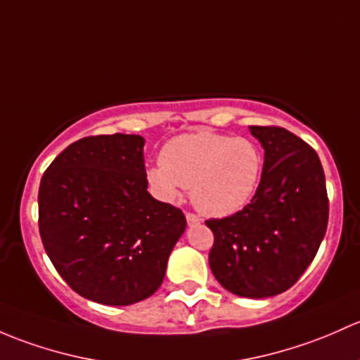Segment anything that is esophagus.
<instances>
[{
    "label": "esophagus",
    "mask_w": 360,
    "mask_h": 360,
    "mask_svg": "<svg viewBox=\"0 0 360 360\" xmlns=\"http://www.w3.org/2000/svg\"><path fill=\"white\" fill-rule=\"evenodd\" d=\"M185 218H187V224L191 225V227H194V225L201 224L199 217H198V214H194V213H185Z\"/></svg>",
    "instance_id": "obj_1"
}]
</instances>
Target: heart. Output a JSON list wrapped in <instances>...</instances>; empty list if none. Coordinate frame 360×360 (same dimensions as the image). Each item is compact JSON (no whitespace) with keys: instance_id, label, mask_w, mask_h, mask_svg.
I'll return each instance as SVG.
<instances>
[{"instance_id":"heart-1","label":"heart","mask_w":360,"mask_h":360,"mask_svg":"<svg viewBox=\"0 0 360 360\" xmlns=\"http://www.w3.org/2000/svg\"><path fill=\"white\" fill-rule=\"evenodd\" d=\"M262 172L263 158L253 140L195 131L169 140L161 150V165L147 169V180L162 201H173L191 188L201 213L221 218L253 201Z\"/></svg>"}]
</instances>
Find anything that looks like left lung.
I'll return each instance as SVG.
<instances>
[{"instance_id": "8db88e82", "label": "left lung", "mask_w": 360, "mask_h": 360, "mask_svg": "<svg viewBox=\"0 0 360 360\" xmlns=\"http://www.w3.org/2000/svg\"><path fill=\"white\" fill-rule=\"evenodd\" d=\"M265 150L260 187L244 210L206 225L210 269L227 291L269 298L290 290L316 258L329 201L319 155L279 126H250Z\"/></svg>"}]
</instances>
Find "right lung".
Here are the masks:
<instances>
[{
    "label": "right lung",
    "instance_id": "obj_1",
    "mask_svg": "<svg viewBox=\"0 0 360 360\" xmlns=\"http://www.w3.org/2000/svg\"><path fill=\"white\" fill-rule=\"evenodd\" d=\"M140 135L70 143L39 184V234L62 279L102 305H131L161 286L187 227L179 207L147 192Z\"/></svg>",
    "mask_w": 360,
    "mask_h": 360
}]
</instances>
